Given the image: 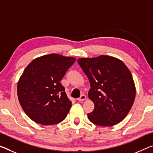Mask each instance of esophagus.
Here are the masks:
<instances>
[{"label":"esophagus","instance_id":"1","mask_svg":"<svg viewBox=\"0 0 153 153\" xmlns=\"http://www.w3.org/2000/svg\"><path fill=\"white\" fill-rule=\"evenodd\" d=\"M86 97L83 94V95H82L80 97L77 99V101H78L79 102H82V101H84V100H86Z\"/></svg>","mask_w":153,"mask_h":153}]
</instances>
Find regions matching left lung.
<instances>
[{"instance_id": "left-lung-1", "label": "left lung", "mask_w": 153, "mask_h": 153, "mask_svg": "<svg viewBox=\"0 0 153 153\" xmlns=\"http://www.w3.org/2000/svg\"><path fill=\"white\" fill-rule=\"evenodd\" d=\"M79 65L91 85L88 97L94 108L87 114L93 124L110 127L128 114L135 98L136 89L132 75L122 60L111 56L80 58Z\"/></svg>"}]
</instances>
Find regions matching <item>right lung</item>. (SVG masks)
<instances>
[{
  "instance_id": "add662e5",
  "label": "right lung",
  "mask_w": 153,
  "mask_h": 153,
  "mask_svg": "<svg viewBox=\"0 0 153 153\" xmlns=\"http://www.w3.org/2000/svg\"><path fill=\"white\" fill-rule=\"evenodd\" d=\"M74 57L50 54L36 58L25 68L17 86L18 100L24 112L37 124L62 122L72 103L60 83Z\"/></svg>"
}]
</instances>
